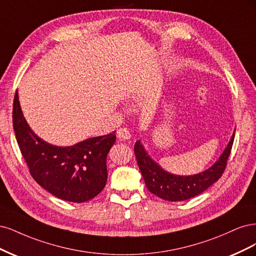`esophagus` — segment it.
I'll use <instances>...</instances> for the list:
<instances>
[{"instance_id":"obj_1","label":"esophagus","mask_w":256,"mask_h":256,"mask_svg":"<svg viewBox=\"0 0 256 256\" xmlns=\"http://www.w3.org/2000/svg\"><path fill=\"white\" fill-rule=\"evenodd\" d=\"M117 136H118V138H120L122 140H128L130 137V133L128 128H121L117 130Z\"/></svg>"}]
</instances>
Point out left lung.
Returning <instances> with one entry per match:
<instances>
[{
	"label": "left lung",
	"mask_w": 256,
	"mask_h": 256,
	"mask_svg": "<svg viewBox=\"0 0 256 256\" xmlns=\"http://www.w3.org/2000/svg\"><path fill=\"white\" fill-rule=\"evenodd\" d=\"M234 136L235 134L230 137V142L219 160L210 168L198 174L187 176H174L164 171L148 155L144 146L138 140L134 146V151L148 189L160 199L171 202L188 200L202 194L224 174L228 158L232 150Z\"/></svg>",
	"instance_id": "obj_1"
}]
</instances>
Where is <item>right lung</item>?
I'll use <instances>...</instances> for the list:
<instances>
[{
  "mask_svg": "<svg viewBox=\"0 0 256 256\" xmlns=\"http://www.w3.org/2000/svg\"><path fill=\"white\" fill-rule=\"evenodd\" d=\"M12 123L16 138L30 176L62 200L83 203L94 199L107 180L106 158L116 142L114 132L71 146L48 144L30 130L23 117L18 92L14 98Z\"/></svg>",
  "mask_w": 256,
  "mask_h": 256,
  "instance_id": "obj_1",
  "label": "right lung"
}]
</instances>
